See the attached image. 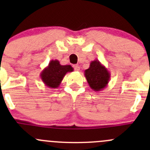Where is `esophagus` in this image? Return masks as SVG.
Segmentation results:
<instances>
[{"mask_svg":"<svg viewBox=\"0 0 150 150\" xmlns=\"http://www.w3.org/2000/svg\"><path fill=\"white\" fill-rule=\"evenodd\" d=\"M73 67H74V69H75V71H80V69H81V68H80L79 65H77V64H75V65H73Z\"/></svg>","mask_w":150,"mask_h":150,"instance_id":"obj_1","label":"esophagus"}]
</instances>
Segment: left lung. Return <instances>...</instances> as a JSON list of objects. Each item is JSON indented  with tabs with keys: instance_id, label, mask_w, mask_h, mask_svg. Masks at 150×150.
<instances>
[{
	"instance_id": "1",
	"label": "left lung",
	"mask_w": 150,
	"mask_h": 150,
	"mask_svg": "<svg viewBox=\"0 0 150 150\" xmlns=\"http://www.w3.org/2000/svg\"><path fill=\"white\" fill-rule=\"evenodd\" d=\"M84 75L90 88L94 91L103 90L110 79V72L97 59L91 62L88 69L84 71Z\"/></svg>"
}]
</instances>
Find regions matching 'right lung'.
I'll use <instances>...</instances> for the list:
<instances>
[{"label":"right lung","instance_id":"1","mask_svg":"<svg viewBox=\"0 0 150 150\" xmlns=\"http://www.w3.org/2000/svg\"><path fill=\"white\" fill-rule=\"evenodd\" d=\"M73 71L71 65H62L57 59L51 60L48 65L40 72L42 81L50 88H57L67 72Z\"/></svg>","mask_w":150,"mask_h":150}]
</instances>
